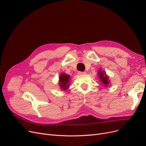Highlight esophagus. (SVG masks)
<instances>
[{
  "label": "esophagus",
  "instance_id": "obj_1",
  "mask_svg": "<svg viewBox=\"0 0 146 146\" xmlns=\"http://www.w3.org/2000/svg\"><path fill=\"white\" fill-rule=\"evenodd\" d=\"M86 73L85 72H80V71H78V74L80 75V76H82V75H85Z\"/></svg>",
  "mask_w": 146,
  "mask_h": 146
}]
</instances>
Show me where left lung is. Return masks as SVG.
Listing matches in <instances>:
<instances>
[{
    "instance_id": "8db88e82",
    "label": "left lung",
    "mask_w": 146,
    "mask_h": 146,
    "mask_svg": "<svg viewBox=\"0 0 146 146\" xmlns=\"http://www.w3.org/2000/svg\"><path fill=\"white\" fill-rule=\"evenodd\" d=\"M98 76L99 78V81L101 84H102V85L104 86H108L110 85V80H109V77L107 74H106L104 70H102L101 69H99L98 70Z\"/></svg>"
}]
</instances>
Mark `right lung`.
<instances>
[{
  "instance_id": "obj_1",
  "label": "right lung",
  "mask_w": 146,
  "mask_h": 146,
  "mask_svg": "<svg viewBox=\"0 0 146 146\" xmlns=\"http://www.w3.org/2000/svg\"><path fill=\"white\" fill-rule=\"evenodd\" d=\"M70 80L71 79H70L69 75L65 73L61 74L59 76L58 81V86L60 89L62 91L67 90L69 87Z\"/></svg>"
}]
</instances>
